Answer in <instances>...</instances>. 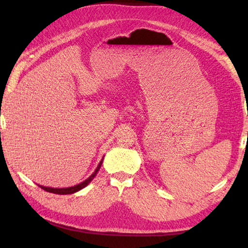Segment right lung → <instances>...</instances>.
Instances as JSON below:
<instances>
[{
	"mask_svg": "<svg viewBox=\"0 0 248 248\" xmlns=\"http://www.w3.org/2000/svg\"><path fill=\"white\" fill-rule=\"evenodd\" d=\"M103 164V161H100V163L97 166V169H96V170L94 171L93 174H92L89 178H87L86 180H84L83 183L77 185V186H73V187H69V188H50V187H44V186H40L41 189H44L46 191L48 192H52V194H57V195H70V194H73V192H77L78 190H81L82 188H84L85 186H87L92 180H93V178L96 176V174H97V171L99 170L100 166H102Z\"/></svg>",
	"mask_w": 248,
	"mask_h": 248,
	"instance_id": "add662e5",
	"label": "right lung"
}]
</instances>
